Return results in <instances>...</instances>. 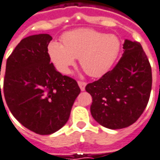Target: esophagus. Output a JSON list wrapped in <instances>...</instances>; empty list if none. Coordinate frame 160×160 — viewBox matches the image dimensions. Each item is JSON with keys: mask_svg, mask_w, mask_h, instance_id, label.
Masks as SVG:
<instances>
[{"mask_svg": "<svg viewBox=\"0 0 160 160\" xmlns=\"http://www.w3.org/2000/svg\"><path fill=\"white\" fill-rule=\"evenodd\" d=\"M78 85L79 87H80V88H81L82 91H84L85 90V87H86V82H81V81H78Z\"/></svg>", "mask_w": 160, "mask_h": 160, "instance_id": "34e87169", "label": "esophagus"}]
</instances>
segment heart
<instances>
[{"label":"heart","mask_w":160,"mask_h":160,"mask_svg":"<svg viewBox=\"0 0 160 160\" xmlns=\"http://www.w3.org/2000/svg\"><path fill=\"white\" fill-rule=\"evenodd\" d=\"M121 43L112 34L81 28L64 34L62 44L53 41L48 51L56 68L69 73L71 66L79 58V63L88 75L101 77L112 67L117 59Z\"/></svg>","instance_id":"b5f03b06"}]
</instances>
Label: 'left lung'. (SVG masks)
I'll list each match as a JSON object with an SVG mask.
<instances>
[{
    "label": "left lung",
    "mask_w": 160,
    "mask_h": 160,
    "mask_svg": "<svg viewBox=\"0 0 160 160\" xmlns=\"http://www.w3.org/2000/svg\"><path fill=\"white\" fill-rule=\"evenodd\" d=\"M123 53L112 71L88 83L94 119L111 129L126 128L145 110L152 88V69L141 43L125 39Z\"/></svg>",
    "instance_id": "1"
}]
</instances>
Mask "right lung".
I'll return each mask as SVG.
<instances>
[{
    "label": "right lung",
    "instance_id": "obj_1",
    "mask_svg": "<svg viewBox=\"0 0 160 160\" xmlns=\"http://www.w3.org/2000/svg\"><path fill=\"white\" fill-rule=\"evenodd\" d=\"M51 40L48 34L24 38L6 65L3 92L8 108L21 124L39 135L53 134L66 124L81 92L74 79L50 63Z\"/></svg>",
    "mask_w": 160,
    "mask_h": 160
}]
</instances>
